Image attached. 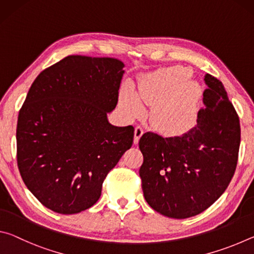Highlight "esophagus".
Segmentation results:
<instances>
[{"mask_svg":"<svg viewBox=\"0 0 254 254\" xmlns=\"http://www.w3.org/2000/svg\"><path fill=\"white\" fill-rule=\"evenodd\" d=\"M142 134H143V127L141 126H136L135 130H134V143L135 144L139 142L140 137L142 136Z\"/></svg>","mask_w":254,"mask_h":254,"instance_id":"esophagus-1","label":"esophagus"}]
</instances>
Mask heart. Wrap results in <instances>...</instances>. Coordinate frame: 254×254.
Masks as SVG:
<instances>
[{
  "label": "heart",
  "instance_id": "heart-1",
  "mask_svg": "<svg viewBox=\"0 0 254 254\" xmlns=\"http://www.w3.org/2000/svg\"><path fill=\"white\" fill-rule=\"evenodd\" d=\"M186 72L170 70L150 79L141 86L139 96L145 103H157L151 111L154 126L167 131H179L188 127L196 118V86L185 83ZM122 104L128 114L141 112V104L134 94L126 92Z\"/></svg>",
  "mask_w": 254,
  "mask_h": 254
}]
</instances>
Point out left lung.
Listing matches in <instances>:
<instances>
[{"instance_id":"obj_1","label":"left lung","mask_w":254,"mask_h":254,"mask_svg":"<svg viewBox=\"0 0 254 254\" xmlns=\"http://www.w3.org/2000/svg\"><path fill=\"white\" fill-rule=\"evenodd\" d=\"M204 107L196 126L183 135L141 136L140 167L147 203L167 217L188 218L207 209L229 186L241 141L239 115L222 81L206 74Z\"/></svg>"}]
</instances>
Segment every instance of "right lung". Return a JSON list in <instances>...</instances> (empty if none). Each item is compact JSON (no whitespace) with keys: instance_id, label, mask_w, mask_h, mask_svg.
Returning a JSON list of instances; mask_svg holds the SVG:
<instances>
[{"instance_id":"1","label":"right lung","mask_w":254,"mask_h":254,"mask_svg":"<svg viewBox=\"0 0 254 254\" xmlns=\"http://www.w3.org/2000/svg\"><path fill=\"white\" fill-rule=\"evenodd\" d=\"M124 64L68 56L42 70L19 112L16 160L25 186L59 214L87 209L103 182L131 148L134 127H114Z\"/></svg>"}]
</instances>
